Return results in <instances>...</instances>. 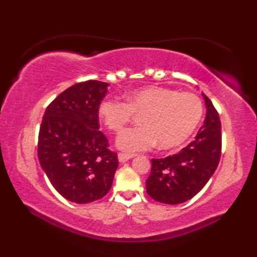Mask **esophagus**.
Here are the masks:
<instances>
[{
  "label": "esophagus",
  "mask_w": 257,
  "mask_h": 257,
  "mask_svg": "<svg viewBox=\"0 0 257 257\" xmlns=\"http://www.w3.org/2000/svg\"><path fill=\"white\" fill-rule=\"evenodd\" d=\"M136 157L135 154H123V152H120L118 155V160L119 162H125L129 159H132V158Z\"/></svg>",
  "instance_id": "obj_1"
}]
</instances>
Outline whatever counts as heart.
Here are the masks:
<instances>
[{"mask_svg": "<svg viewBox=\"0 0 257 257\" xmlns=\"http://www.w3.org/2000/svg\"><path fill=\"white\" fill-rule=\"evenodd\" d=\"M98 113L113 133H120L135 114H141L143 124L119 135L117 146L120 149L141 151L157 143L162 149H171L184 144L194 133L203 113V105L193 92L147 86L130 91L125 101L116 98L102 100Z\"/></svg>", "mask_w": 257, "mask_h": 257, "instance_id": "b5f03b06", "label": "heart"}]
</instances>
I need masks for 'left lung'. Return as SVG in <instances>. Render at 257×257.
I'll return each mask as SVG.
<instances>
[{"label":"left lung","instance_id":"obj_1","mask_svg":"<svg viewBox=\"0 0 257 257\" xmlns=\"http://www.w3.org/2000/svg\"><path fill=\"white\" fill-rule=\"evenodd\" d=\"M206 116L195 139L178 154L152 159L146 189L152 199L166 204H180L203 189L220 162L222 150L219 112L204 94Z\"/></svg>","mask_w":257,"mask_h":257}]
</instances>
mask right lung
Wrapping results in <instances>:
<instances>
[{
	"label": "right lung",
	"mask_w": 257,
	"mask_h": 257,
	"mask_svg": "<svg viewBox=\"0 0 257 257\" xmlns=\"http://www.w3.org/2000/svg\"><path fill=\"white\" fill-rule=\"evenodd\" d=\"M107 87L99 80L70 86L47 106L41 123V167L57 192L75 203L103 198L118 168L117 154L98 130V109Z\"/></svg>",
	"instance_id": "right-lung-1"
}]
</instances>
